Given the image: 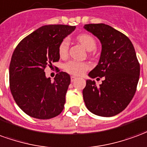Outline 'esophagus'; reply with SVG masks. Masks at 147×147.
Wrapping results in <instances>:
<instances>
[{
  "label": "esophagus",
  "instance_id": "1",
  "mask_svg": "<svg viewBox=\"0 0 147 147\" xmlns=\"http://www.w3.org/2000/svg\"><path fill=\"white\" fill-rule=\"evenodd\" d=\"M76 79H77V77H75V76H71V82H74Z\"/></svg>",
  "mask_w": 147,
  "mask_h": 147
}]
</instances>
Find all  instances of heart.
<instances>
[{"mask_svg":"<svg viewBox=\"0 0 147 147\" xmlns=\"http://www.w3.org/2000/svg\"><path fill=\"white\" fill-rule=\"evenodd\" d=\"M77 39L85 47L88 51H92L96 48V42L95 38L92 35L87 33L79 34L77 36ZM69 39L68 38H64L60 42L59 45V55L62 59L67 57L69 53ZM91 65L89 63L85 62H79L76 60H70L64 65V69L69 74L75 76H81L84 74L85 72L89 69Z\"/></svg>","mask_w":147,"mask_h":147,"instance_id":"heart-1","label":"heart"}]
</instances>
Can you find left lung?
<instances>
[{
    "label": "left lung",
    "instance_id": "8db88e82",
    "mask_svg": "<svg viewBox=\"0 0 147 147\" xmlns=\"http://www.w3.org/2000/svg\"><path fill=\"white\" fill-rule=\"evenodd\" d=\"M84 28L96 36L102 46L98 65L88 76L105 78L100 86L94 81H86L84 101L93 114L113 116L127 107L136 92L140 65L135 48L127 36L111 26L89 24Z\"/></svg>",
    "mask_w": 147,
    "mask_h": 147
}]
</instances>
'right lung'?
Wrapping results in <instances>:
<instances>
[{
  "label": "right lung",
  "instance_id": "add662e5",
  "mask_svg": "<svg viewBox=\"0 0 147 147\" xmlns=\"http://www.w3.org/2000/svg\"><path fill=\"white\" fill-rule=\"evenodd\" d=\"M75 28L42 26L16 46L9 65V87L16 103L27 115L48 119L62 112L70 76L59 72L51 82L46 78L44 69L59 62V43Z\"/></svg>",
  "mask_w": 147,
  "mask_h": 147
}]
</instances>
